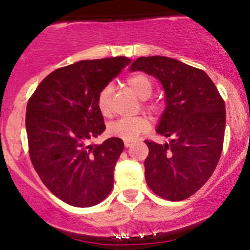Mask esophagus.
<instances>
[{"instance_id":"1","label":"esophagus","mask_w":250,"mask_h":250,"mask_svg":"<svg viewBox=\"0 0 250 250\" xmlns=\"http://www.w3.org/2000/svg\"><path fill=\"white\" fill-rule=\"evenodd\" d=\"M131 145H133V142H131V141H125V148L130 147Z\"/></svg>"}]
</instances>
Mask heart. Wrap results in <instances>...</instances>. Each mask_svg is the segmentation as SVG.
<instances>
[{
	"label": "heart",
	"instance_id": "heart-1",
	"mask_svg": "<svg viewBox=\"0 0 250 250\" xmlns=\"http://www.w3.org/2000/svg\"><path fill=\"white\" fill-rule=\"evenodd\" d=\"M125 84L139 99L146 100L151 96L154 91V85L151 80L143 74H134L125 80ZM96 104L100 113L103 116H110L111 107V87L105 85L100 90L96 99ZM143 110L150 115H157L160 113V107L154 102H146L142 104ZM150 123L145 116L130 117V119H120L111 122L108 125V134L110 136L119 137L125 141H135L140 135L148 131Z\"/></svg>",
	"mask_w": 250,
	"mask_h": 250
}]
</instances>
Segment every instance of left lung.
<instances>
[{"label": "left lung", "instance_id": "8db88e82", "mask_svg": "<svg viewBox=\"0 0 250 250\" xmlns=\"http://www.w3.org/2000/svg\"><path fill=\"white\" fill-rule=\"evenodd\" d=\"M130 70L156 77L167 104L156 131L170 137V142L145 141L149 148L145 161L147 185L162 199H188L207 182L219 163L226 129L225 101L205 71L170 57H139Z\"/></svg>", "mask_w": 250, "mask_h": 250}]
</instances>
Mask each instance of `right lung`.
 I'll list each match as a JSON object with an SVG mask.
<instances>
[{
	"instance_id": "right-lung-1",
	"label": "right lung",
	"mask_w": 250,
	"mask_h": 250,
	"mask_svg": "<svg viewBox=\"0 0 250 250\" xmlns=\"http://www.w3.org/2000/svg\"><path fill=\"white\" fill-rule=\"evenodd\" d=\"M130 60L125 56L84 60L59 68L30 96L25 129L31 163L49 190L74 207L95 206L114 186V168L125 145L110 137L89 146L104 131L96 104L100 90Z\"/></svg>"
}]
</instances>
